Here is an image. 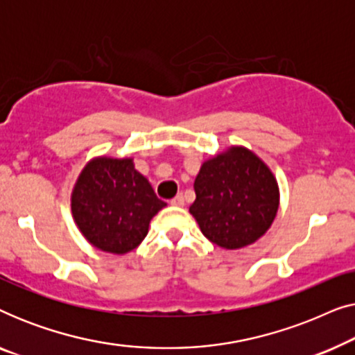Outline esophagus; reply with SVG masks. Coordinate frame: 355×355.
<instances>
[{
  "mask_svg": "<svg viewBox=\"0 0 355 355\" xmlns=\"http://www.w3.org/2000/svg\"><path fill=\"white\" fill-rule=\"evenodd\" d=\"M169 203H171V205H174V207H182V205H184V197H182V193H179V196L171 198V200H169Z\"/></svg>",
  "mask_w": 355,
  "mask_h": 355,
  "instance_id": "esophagus-1",
  "label": "esophagus"
}]
</instances>
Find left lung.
<instances>
[{"instance_id": "left-lung-1", "label": "left lung", "mask_w": 355, "mask_h": 355, "mask_svg": "<svg viewBox=\"0 0 355 355\" xmlns=\"http://www.w3.org/2000/svg\"><path fill=\"white\" fill-rule=\"evenodd\" d=\"M189 211L203 236L223 249H241L268 231L279 205L278 182L244 147L207 159L198 171Z\"/></svg>"}]
</instances>
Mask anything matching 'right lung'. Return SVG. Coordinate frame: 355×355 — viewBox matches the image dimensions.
<instances>
[{
  "mask_svg": "<svg viewBox=\"0 0 355 355\" xmlns=\"http://www.w3.org/2000/svg\"><path fill=\"white\" fill-rule=\"evenodd\" d=\"M166 207L130 158L101 157L82 169L71 197L72 216L92 245L128 254L148 232L150 220Z\"/></svg>",
  "mask_w": 355,
  "mask_h": 355,
  "instance_id": "obj_1",
  "label": "right lung"
}]
</instances>
